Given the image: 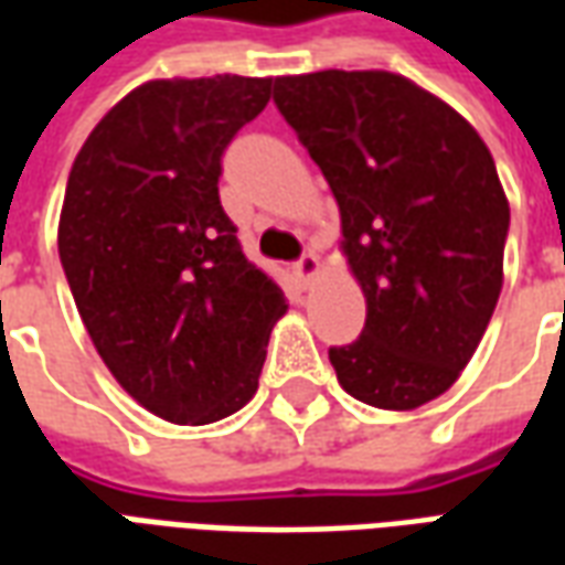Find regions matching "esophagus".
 Returning <instances> with one entry per match:
<instances>
[{"label": "esophagus", "instance_id": "1", "mask_svg": "<svg viewBox=\"0 0 565 565\" xmlns=\"http://www.w3.org/2000/svg\"><path fill=\"white\" fill-rule=\"evenodd\" d=\"M294 269H296V275H299V278H302V281L308 284L320 271V257H318V254H315V250H306L302 257L296 259Z\"/></svg>", "mask_w": 565, "mask_h": 565}]
</instances>
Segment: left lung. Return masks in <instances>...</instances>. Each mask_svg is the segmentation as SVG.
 <instances>
[{
  "label": "left lung",
  "mask_w": 565,
  "mask_h": 565,
  "mask_svg": "<svg viewBox=\"0 0 565 565\" xmlns=\"http://www.w3.org/2000/svg\"><path fill=\"white\" fill-rule=\"evenodd\" d=\"M275 105L330 184L366 296L360 339L330 348L339 384L408 412L460 379L502 290L509 199L448 103L393 72L275 78Z\"/></svg>",
  "instance_id": "8db88e82"
}]
</instances>
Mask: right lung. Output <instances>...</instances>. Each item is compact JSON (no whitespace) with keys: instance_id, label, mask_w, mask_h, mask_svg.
<instances>
[{"instance_id":"add662e5","label":"right lung","mask_w":565,"mask_h":565,"mask_svg":"<svg viewBox=\"0 0 565 565\" xmlns=\"http://www.w3.org/2000/svg\"><path fill=\"white\" fill-rule=\"evenodd\" d=\"M271 78L148 81L96 124L60 214V263L120 387L172 424H214L257 393L281 287L242 254L221 157Z\"/></svg>"}]
</instances>
